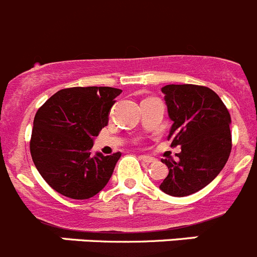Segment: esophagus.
<instances>
[{
  "instance_id": "esophagus-1",
  "label": "esophagus",
  "mask_w": 257,
  "mask_h": 257,
  "mask_svg": "<svg viewBox=\"0 0 257 257\" xmlns=\"http://www.w3.org/2000/svg\"><path fill=\"white\" fill-rule=\"evenodd\" d=\"M139 158H140L141 161L144 162V163H147V164L154 163V162H155V158L149 157V155H140V157H139Z\"/></svg>"
}]
</instances>
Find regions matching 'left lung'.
<instances>
[{"label":"left lung","mask_w":257,"mask_h":257,"mask_svg":"<svg viewBox=\"0 0 257 257\" xmlns=\"http://www.w3.org/2000/svg\"><path fill=\"white\" fill-rule=\"evenodd\" d=\"M164 94L172 123L171 147H181L177 161L162 159L168 176L159 188L183 197L208 186L219 175L232 149L230 116L219 95L206 86L166 85Z\"/></svg>","instance_id":"8db88e82"}]
</instances>
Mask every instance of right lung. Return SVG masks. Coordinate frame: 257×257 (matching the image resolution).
Masks as SVG:
<instances>
[{
  "label": "right lung",
  "mask_w": 257,
  "mask_h": 257,
  "mask_svg": "<svg viewBox=\"0 0 257 257\" xmlns=\"http://www.w3.org/2000/svg\"><path fill=\"white\" fill-rule=\"evenodd\" d=\"M121 89L67 88L49 98L34 117L30 140L33 162L55 191L85 200L102 191L121 158L91 153L94 139L108 124Z\"/></svg>",
  "instance_id": "right-lung-1"
}]
</instances>
